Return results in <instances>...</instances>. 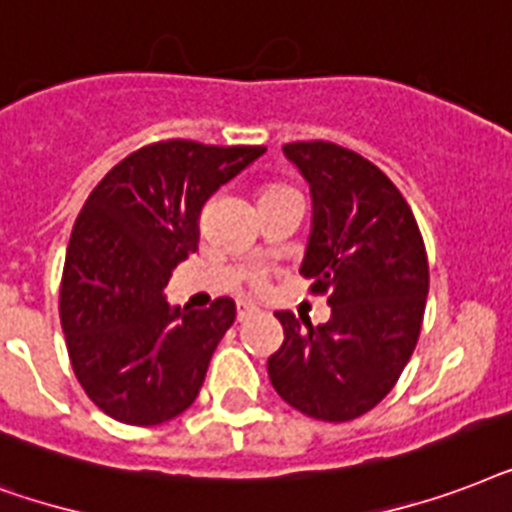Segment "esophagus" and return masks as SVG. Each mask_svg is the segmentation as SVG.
Instances as JSON below:
<instances>
[{
	"mask_svg": "<svg viewBox=\"0 0 512 512\" xmlns=\"http://www.w3.org/2000/svg\"><path fill=\"white\" fill-rule=\"evenodd\" d=\"M253 312H256V304H253V301H237V320L251 318Z\"/></svg>",
	"mask_w": 512,
	"mask_h": 512,
	"instance_id": "34e87169",
	"label": "esophagus"
}]
</instances>
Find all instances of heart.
Masks as SVG:
<instances>
[{"instance_id": "obj_1", "label": "heart", "mask_w": 512, "mask_h": 512, "mask_svg": "<svg viewBox=\"0 0 512 512\" xmlns=\"http://www.w3.org/2000/svg\"><path fill=\"white\" fill-rule=\"evenodd\" d=\"M280 194H296L291 189V186H285V184H269V186H264V189H261L259 192V200H269V197H280ZM253 285H256V288H261V277H256V280H253Z\"/></svg>"}]
</instances>
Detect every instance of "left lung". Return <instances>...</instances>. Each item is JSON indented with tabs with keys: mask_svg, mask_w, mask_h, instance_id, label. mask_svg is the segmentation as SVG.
<instances>
[{
	"mask_svg": "<svg viewBox=\"0 0 512 512\" xmlns=\"http://www.w3.org/2000/svg\"><path fill=\"white\" fill-rule=\"evenodd\" d=\"M285 154L315 202L301 275L331 318L301 328L293 312H275L285 339L267 360L269 382L307 417L350 422L395 387L417 347L430 288L425 240L406 197L363 154L331 141H296Z\"/></svg>",
	"mask_w": 512,
	"mask_h": 512,
	"instance_id": "8db88e82",
	"label": "left lung"
}]
</instances>
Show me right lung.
I'll list each match as a JSON object with an SVG mask.
<instances>
[{
    "label": "right lung",
    "mask_w": 512,
    "mask_h": 512,
    "mask_svg": "<svg viewBox=\"0 0 512 512\" xmlns=\"http://www.w3.org/2000/svg\"><path fill=\"white\" fill-rule=\"evenodd\" d=\"M267 152L154 141L106 173L82 205L61 277V326L87 398L117 422L162 425L192 406L235 301L170 310V272L197 251V219L221 184Z\"/></svg>",
    "instance_id": "right-lung-1"
}]
</instances>
